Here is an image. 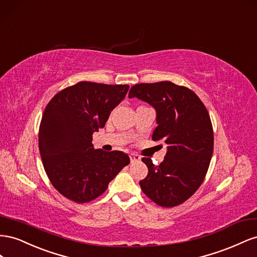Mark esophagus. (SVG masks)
I'll return each instance as SVG.
<instances>
[{
    "label": "esophagus",
    "instance_id": "1",
    "mask_svg": "<svg viewBox=\"0 0 257 257\" xmlns=\"http://www.w3.org/2000/svg\"><path fill=\"white\" fill-rule=\"evenodd\" d=\"M141 159V157L137 155V154H130V160L131 163H136V161H139Z\"/></svg>",
    "mask_w": 257,
    "mask_h": 257
}]
</instances>
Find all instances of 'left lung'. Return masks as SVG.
Masks as SVG:
<instances>
[{"label": "left lung", "mask_w": 257, "mask_h": 257, "mask_svg": "<svg viewBox=\"0 0 257 257\" xmlns=\"http://www.w3.org/2000/svg\"><path fill=\"white\" fill-rule=\"evenodd\" d=\"M135 97L156 109L153 140L169 145L159 166L142 158L149 169L140 181L142 192L160 207L179 206L195 194L209 169L214 138L208 109L193 90L168 80L137 84L129 91Z\"/></svg>", "instance_id": "left-lung-1"}]
</instances>
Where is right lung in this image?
<instances>
[{
    "mask_svg": "<svg viewBox=\"0 0 257 257\" xmlns=\"http://www.w3.org/2000/svg\"><path fill=\"white\" fill-rule=\"evenodd\" d=\"M128 85L79 82L49 101L39 131L44 169L53 186L68 199L85 203L103 194L129 156L120 151L94 150L92 135L105 126Z\"/></svg>",
    "mask_w": 257,
    "mask_h": 257,
    "instance_id": "1",
    "label": "right lung"
}]
</instances>
